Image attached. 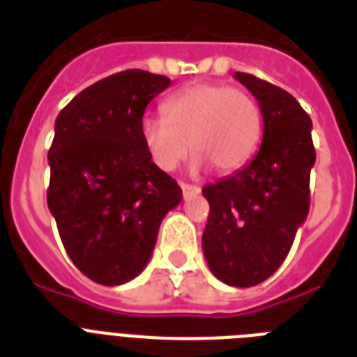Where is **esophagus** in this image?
<instances>
[{
  "instance_id": "34e87169",
  "label": "esophagus",
  "mask_w": 357,
  "mask_h": 357,
  "mask_svg": "<svg viewBox=\"0 0 357 357\" xmlns=\"http://www.w3.org/2000/svg\"><path fill=\"white\" fill-rule=\"evenodd\" d=\"M181 190H183V198H190V196H196L200 195V187L198 185H189V183H179Z\"/></svg>"
}]
</instances>
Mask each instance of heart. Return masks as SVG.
<instances>
[{
    "instance_id": "b5f03b06",
    "label": "heart",
    "mask_w": 357,
    "mask_h": 357,
    "mask_svg": "<svg viewBox=\"0 0 357 357\" xmlns=\"http://www.w3.org/2000/svg\"><path fill=\"white\" fill-rule=\"evenodd\" d=\"M165 116H146L140 137L157 168L170 172L190 148L192 168L229 174L244 167L259 148L261 109L248 92L228 85L187 86L168 98Z\"/></svg>"
}]
</instances>
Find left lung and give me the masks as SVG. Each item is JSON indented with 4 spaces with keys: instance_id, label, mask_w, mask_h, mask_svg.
Here are the masks:
<instances>
[{
    "instance_id": "obj_1",
    "label": "left lung",
    "mask_w": 357,
    "mask_h": 357,
    "mask_svg": "<svg viewBox=\"0 0 357 357\" xmlns=\"http://www.w3.org/2000/svg\"><path fill=\"white\" fill-rule=\"evenodd\" d=\"M234 77L259 102L263 140L246 167L202 189L209 202L202 248L220 282L252 287L280 268L310 213L313 123L280 86L243 72Z\"/></svg>"
}]
</instances>
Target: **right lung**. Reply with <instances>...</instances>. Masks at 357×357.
Returning a JSON list of instances; mask_svg holds the SVG:
<instances>
[{
    "mask_svg": "<svg viewBox=\"0 0 357 357\" xmlns=\"http://www.w3.org/2000/svg\"><path fill=\"white\" fill-rule=\"evenodd\" d=\"M165 75L126 70L81 91L55 120L47 207L70 259L92 282L122 285L144 271L159 226L183 192L140 137Z\"/></svg>",
    "mask_w": 357,
    "mask_h": 357,
    "instance_id": "right-lung-1",
    "label": "right lung"
}]
</instances>
